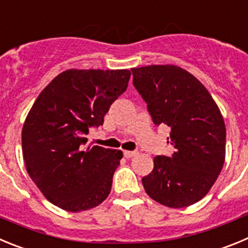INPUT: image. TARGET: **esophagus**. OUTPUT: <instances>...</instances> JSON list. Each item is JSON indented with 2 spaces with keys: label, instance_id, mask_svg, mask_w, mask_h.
Listing matches in <instances>:
<instances>
[{
  "label": "esophagus",
  "instance_id": "obj_1",
  "mask_svg": "<svg viewBox=\"0 0 248 248\" xmlns=\"http://www.w3.org/2000/svg\"><path fill=\"white\" fill-rule=\"evenodd\" d=\"M124 155L126 158H132L135 155H137V152L135 151H124Z\"/></svg>",
  "mask_w": 248,
  "mask_h": 248
}]
</instances>
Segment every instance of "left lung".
<instances>
[{"mask_svg":"<svg viewBox=\"0 0 248 248\" xmlns=\"http://www.w3.org/2000/svg\"><path fill=\"white\" fill-rule=\"evenodd\" d=\"M131 70L152 120L170 127L175 148L171 157H155L153 170L142 178L144 190L168 207L195 204L209 193L224 166L226 128L221 112L202 82L179 66Z\"/></svg>","mask_w":248,"mask_h":248,"instance_id":"obj_1","label":"left lung"}]
</instances>
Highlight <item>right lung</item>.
Segmentation results:
<instances>
[{
  "label": "right lung",
  "instance_id": "1",
  "mask_svg": "<svg viewBox=\"0 0 248 248\" xmlns=\"http://www.w3.org/2000/svg\"><path fill=\"white\" fill-rule=\"evenodd\" d=\"M131 71L69 69L33 104L22 128V152L31 179L52 204L70 213L89 210L108 196L122 152L84 149L90 127L126 91Z\"/></svg>",
  "mask_w": 248,
  "mask_h": 248
}]
</instances>
